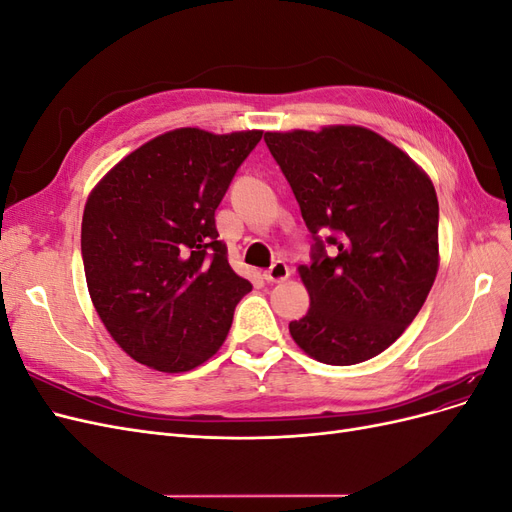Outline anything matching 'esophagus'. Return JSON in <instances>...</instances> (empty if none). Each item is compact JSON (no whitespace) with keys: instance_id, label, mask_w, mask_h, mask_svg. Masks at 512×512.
I'll return each instance as SVG.
<instances>
[{"instance_id":"esophagus-1","label":"esophagus","mask_w":512,"mask_h":512,"mask_svg":"<svg viewBox=\"0 0 512 512\" xmlns=\"http://www.w3.org/2000/svg\"><path fill=\"white\" fill-rule=\"evenodd\" d=\"M288 275H290V269H288L286 262L284 260H275L273 265L265 271V280L269 284H277V282L288 280Z\"/></svg>"}]
</instances>
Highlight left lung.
<instances>
[{
    "label": "left lung",
    "instance_id": "obj_1",
    "mask_svg": "<svg viewBox=\"0 0 512 512\" xmlns=\"http://www.w3.org/2000/svg\"><path fill=\"white\" fill-rule=\"evenodd\" d=\"M265 143L314 237L299 267L309 309L290 335L320 363H363L406 331L436 280L433 183L361 126L267 132Z\"/></svg>",
    "mask_w": 512,
    "mask_h": 512
}]
</instances>
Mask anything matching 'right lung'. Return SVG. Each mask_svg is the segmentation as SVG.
I'll list each match as a JSON object with an SVG mask.
<instances>
[{
    "instance_id": "right-lung-1",
    "label": "right lung",
    "mask_w": 512,
    "mask_h": 512,
    "mask_svg": "<svg viewBox=\"0 0 512 512\" xmlns=\"http://www.w3.org/2000/svg\"><path fill=\"white\" fill-rule=\"evenodd\" d=\"M260 130L179 128L123 158L89 194L81 252L106 331L134 361L179 374L220 350L252 284L215 228Z\"/></svg>"
}]
</instances>
